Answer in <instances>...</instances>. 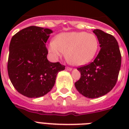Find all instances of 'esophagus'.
I'll return each instance as SVG.
<instances>
[{
  "mask_svg": "<svg viewBox=\"0 0 129 129\" xmlns=\"http://www.w3.org/2000/svg\"><path fill=\"white\" fill-rule=\"evenodd\" d=\"M66 70L68 71H72V68H70V67H66Z\"/></svg>",
  "mask_w": 129,
  "mask_h": 129,
  "instance_id": "1",
  "label": "esophagus"
}]
</instances>
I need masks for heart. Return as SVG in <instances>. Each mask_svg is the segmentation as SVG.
Returning a JSON list of instances; mask_svg holds the SVG:
<instances>
[{
    "mask_svg": "<svg viewBox=\"0 0 129 129\" xmlns=\"http://www.w3.org/2000/svg\"><path fill=\"white\" fill-rule=\"evenodd\" d=\"M98 48L97 37L86 32L62 33L49 44V51L55 57L66 55L67 59L76 66H83L94 57Z\"/></svg>",
    "mask_w": 129,
    "mask_h": 129,
    "instance_id": "heart-1",
    "label": "heart"
}]
</instances>
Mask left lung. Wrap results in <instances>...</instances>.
<instances>
[{"instance_id":"obj_1","label":"left lung","mask_w":129,"mask_h":129,"mask_svg":"<svg viewBox=\"0 0 129 129\" xmlns=\"http://www.w3.org/2000/svg\"><path fill=\"white\" fill-rule=\"evenodd\" d=\"M100 50L94 61L78 68L80 79L75 83L77 90L88 98H99L115 86L121 66V55L115 37L94 29Z\"/></svg>"}]
</instances>
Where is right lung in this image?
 Masks as SVG:
<instances>
[{"instance_id":"add662e5","label":"right lung","mask_w":129,"mask_h":129,"mask_svg":"<svg viewBox=\"0 0 129 129\" xmlns=\"http://www.w3.org/2000/svg\"><path fill=\"white\" fill-rule=\"evenodd\" d=\"M52 30L31 26L11 39L7 70L17 92L28 98H39L50 92L59 72L65 70L60 63L47 58L45 44Z\"/></svg>"}]
</instances>
